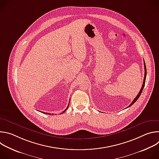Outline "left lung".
Wrapping results in <instances>:
<instances>
[{
    "mask_svg": "<svg viewBox=\"0 0 159 159\" xmlns=\"http://www.w3.org/2000/svg\"><path fill=\"white\" fill-rule=\"evenodd\" d=\"M144 69H145V76H144V79H143V84H142V88H141V89H140V92H139V94L137 96V97H136L134 99V100L132 101V102L129 105V106L128 107H130L131 106H132L136 101H137V100H138V99L139 98V97L140 96V95H141V94H142V90H143V88H144V86H145V80H146V76H147V69H146V65H145V61H144Z\"/></svg>",
    "mask_w": 159,
    "mask_h": 159,
    "instance_id": "1",
    "label": "left lung"
}]
</instances>
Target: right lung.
I'll return each instance as SVG.
<instances>
[{"label":"right lung","mask_w":159,"mask_h":159,"mask_svg":"<svg viewBox=\"0 0 159 159\" xmlns=\"http://www.w3.org/2000/svg\"><path fill=\"white\" fill-rule=\"evenodd\" d=\"M69 105H68V106L66 107V109H65V110H64V111H63V112H62V114H63V112H65L66 111V109H68V107H69ZM40 112H41V111H40ZM42 113H44H44H45V114H47V115H51V114H50V113H48V112H42ZM52 115H53V114H52Z\"/></svg>","instance_id":"1"}]
</instances>
